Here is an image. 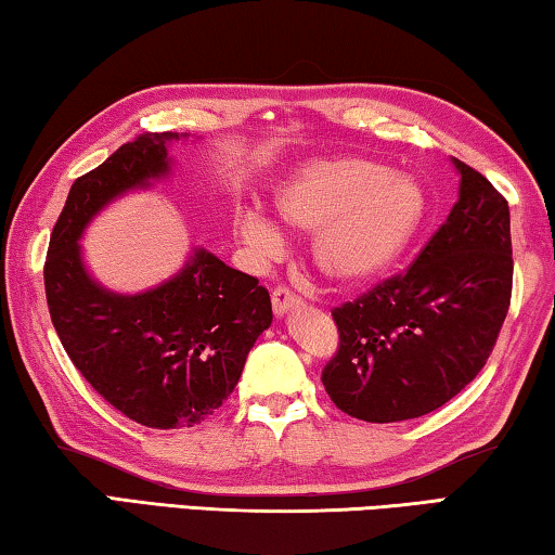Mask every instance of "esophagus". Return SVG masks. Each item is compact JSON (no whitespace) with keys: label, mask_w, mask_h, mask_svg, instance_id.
<instances>
[{"label":"esophagus","mask_w":555,"mask_h":555,"mask_svg":"<svg viewBox=\"0 0 555 555\" xmlns=\"http://www.w3.org/2000/svg\"><path fill=\"white\" fill-rule=\"evenodd\" d=\"M299 305H302V297L295 295L293 289L285 285L275 287V293H272V310H275L278 317H285L289 310H297Z\"/></svg>","instance_id":"obj_1"}]
</instances>
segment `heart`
I'll return each instance as SVG.
<instances>
[{
	"mask_svg": "<svg viewBox=\"0 0 555 555\" xmlns=\"http://www.w3.org/2000/svg\"><path fill=\"white\" fill-rule=\"evenodd\" d=\"M278 214L293 231L314 233L312 260L337 285H363L403 256L425 216V194L413 177L386 165L339 157L299 167L275 194ZM241 241L260 256L283 245L260 211L235 218Z\"/></svg>",
	"mask_w": 555,
	"mask_h": 555,
	"instance_id": "1",
	"label": "heart"
}]
</instances>
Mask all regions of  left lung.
I'll return each mask as SVG.
<instances>
[{"mask_svg":"<svg viewBox=\"0 0 555 555\" xmlns=\"http://www.w3.org/2000/svg\"><path fill=\"white\" fill-rule=\"evenodd\" d=\"M460 196L413 266L334 307L339 349L322 371L351 417L398 423L438 411L492 353L512 302L506 198L452 157Z\"/></svg>","mask_w":555,"mask_h":555,"instance_id":"1","label":"left lung"}]
</instances>
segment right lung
Wrapping results in <instances>:
<instances>
[{
    "label": "right lung",
    "mask_w": 555,
    "mask_h": 555,
    "mask_svg": "<svg viewBox=\"0 0 555 555\" xmlns=\"http://www.w3.org/2000/svg\"><path fill=\"white\" fill-rule=\"evenodd\" d=\"M144 132L73 181L53 225L43 285L63 349L107 403L147 428H192L233 393L253 344L272 322L268 289L194 248L175 278L138 295L103 287L86 270L80 235L93 216L171 171L169 142Z\"/></svg>",
    "instance_id": "right-lung-1"
}]
</instances>
